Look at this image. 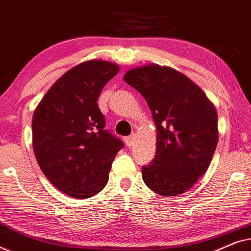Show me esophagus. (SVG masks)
I'll list each match as a JSON object with an SVG mask.
<instances>
[{"label": "esophagus", "instance_id": "obj_1", "mask_svg": "<svg viewBox=\"0 0 251 251\" xmlns=\"http://www.w3.org/2000/svg\"><path fill=\"white\" fill-rule=\"evenodd\" d=\"M125 142H126V145L128 147H131L135 145V142H136V137L135 135H131V136H128L125 138Z\"/></svg>", "mask_w": 251, "mask_h": 251}]
</instances>
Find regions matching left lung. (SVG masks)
<instances>
[{
  "label": "left lung",
  "mask_w": 251,
  "mask_h": 251,
  "mask_svg": "<svg viewBox=\"0 0 251 251\" xmlns=\"http://www.w3.org/2000/svg\"><path fill=\"white\" fill-rule=\"evenodd\" d=\"M125 81L145 98L156 126V154L142 168L144 183L164 197L184 193L207 171L214 156L216 108L197 84L170 67L133 68Z\"/></svg>",
  "instance_id": "left-lung-1"
}]
</instances>
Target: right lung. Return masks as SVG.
Returning a JSON list of instances; mask_svg holds the SVG:
<instances>
[{
    "instance_id": "obj_1",
    "label": "right lung",
    "mask_w": 251,
    "mask_h": 251,
    "mask_svg": "<svg viewBox=\"0 0 251 251\" xmlns=\"http://www.w3.org/2000/svg\"><path fill=\"white\" fill-rule=\"evenodd\" d=\"M119 73L102 60L82 63L49 89L34 112L33 149L46 177L64 193L87 199L106 186L123 142L105 129L99 95Z\"/></svg>"
}]
</instances>
